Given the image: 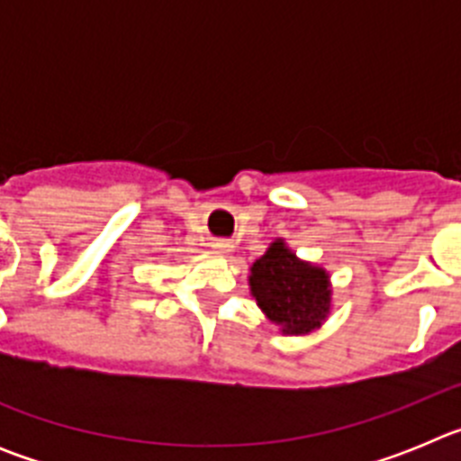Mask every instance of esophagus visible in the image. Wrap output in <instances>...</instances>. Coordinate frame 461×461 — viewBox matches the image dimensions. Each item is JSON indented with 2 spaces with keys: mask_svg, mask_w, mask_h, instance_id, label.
I'll list each match as a JSON object with an SVG mask.
<instances>
[{
  "mask_svg": "<svg viewBox=\"0 0 461 461\" xmlns=\"http://www.w3.org/2000/svg\"><path fill=\"white\" fill-rule=\"evenodd\" d=\"M212 247H214V251H219V254H228V251H233V242H228V240H214V242H212Z\"/></svg>",
  "mask_w": 461,
  "mask_h": 461,
  "instance_id": "1",
  "label": "esophagus"
}]
</instances>
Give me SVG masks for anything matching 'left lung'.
<instances>
[{"label":"left lung","mask_w":461,"mask_h":461,"mask_svg":"<svg viewBox=\"0 0 461 461\" xmlns=\"http://www.w3.org/2000/svg\"><path fill=\"white\" fill-rule=\"evenodd\" d=\"M249 286L256 304L284 335H309L332 307L328 272L297 258L284 240H275L251 266Z\"/></svg>","instance_id":"1"}]
</instances>
